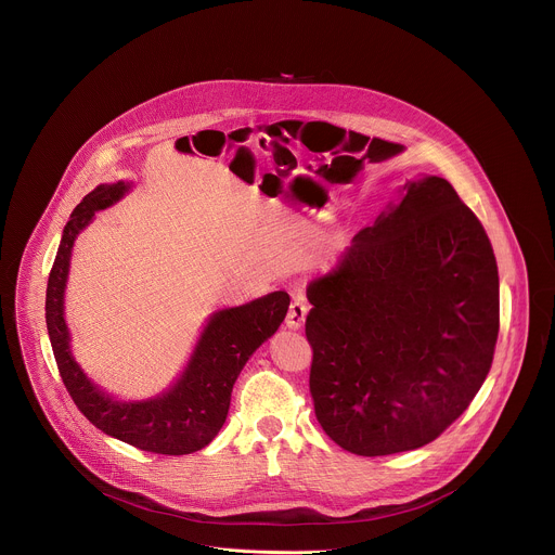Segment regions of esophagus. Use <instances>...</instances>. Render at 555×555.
Returning <instances> with one entry per match:
<instances>
[{
  "mask_svg": "<svg viewBox=\"0 0 555 555\" xmlns=\"http://www.w3.org/2000/svg\"><path fill=\"white\" fill-rule=\"evenodd\" d=\"M307 313H309L307 302H305L300 296H298V298H294V302L289 305L287 318H285V326H287L289 331H300V328H302V324H305Z\"/></svg>",
  "mask_w": 555,
  "mask_h": 555,
  "instance_id": "34e87169",
  "label": "esophagus"
}]
</instances>
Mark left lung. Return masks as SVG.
<instances>
[{"label":"left lung","mask_w":555,"mask_h":555,"mask_svg":"<svg viewBox=\"0 0 555 555\" xmlns=\"http://www.w3.org/2000/svg\"><path fill=\"white\" fill-rule=\"evenodd\" d=\"M307 298L315 417L352 454L435 441L491 370L498 261L485 227L441 177L406 179Z\"/></svg>","instance_id":"left-lung-1"}]
</instances>
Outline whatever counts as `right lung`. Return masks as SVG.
<instances>
[{
    "mask_svg": "<svg viewBox=\"0 0 555 555\" xmlns=\"http://www.w3.org/2000/svg\"><path fill=\"white\" fill-rule=\"evenodd\" d=\"M129 190L131 181L101 183L73 209L47 281V333L62 383L94 428L144 452L192 454L220 433L240 372L253 352L279 331L289 309V296L272 292L246 305L214 311L183 372L166 391L146 400H120L107 393L73 357L64 320V289L77 235L94 220L96 211L112 207Z\"/></svg>",
    "mask_w": 555,
    "mask_h": 555,
    "instance_id": "obj_1",
    "label": "right lung"
}]
</instances>
